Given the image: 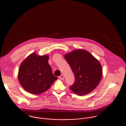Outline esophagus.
<instances>
[{
	"label": "esophagus",
	"instance_id": "esophagus-1",
	"mask_svg": "<svg viewBox=\"0 0 126 126\" xmlns=\"http://www.w3.org/2000/svg\"><path fill=\"white\" fill-rule=\"evenodd\" d=\"M59 79H61V80H63V79H64V76L63 75H61L59 77Z\"/></svg>",
	"mask_w": 126,
	"mask_h": 126
}]
</instances>
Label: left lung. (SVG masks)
Listing matches in <instances>:
<instances>
[{
  "label": "left lung",
  "mask_w": 126,
  "mask_h": 126,
  "mask_svg": "<svg viewBox=\"0 0 126 126\" xmlns=\"http://www.w3.org/2000/svg\"><path fill=\"white\" fill-rule=\"evenodd\" d=\"M64 58L75 77V83L70 89L79 96L93 91L102 78L103 70L100 62L89 51L81 49L65 54Z\"/></svg>",
  "instance_id": "8db88e82"
}]
</instances>
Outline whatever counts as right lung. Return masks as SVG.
<instances>
[{
    "mask_svg": "<svg viewBox=\"0 0 126 126\" xmlns=\"http://www.w3.org/2000/svg\"><path fill=\"white\" fill-rule=\"evenodd\" d=\"M48 58V55H40L33 52L21 62L18 72V80L22 88L29 93H43L57 79L52 73Z\"/></svg>",
    "mask_w": 126,
    "mask_h": 126,
    "instance_id": "right-lung-1",
    "label": "right lung"
}]
</instances>
